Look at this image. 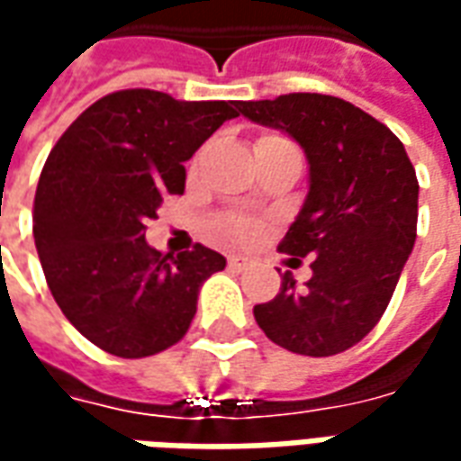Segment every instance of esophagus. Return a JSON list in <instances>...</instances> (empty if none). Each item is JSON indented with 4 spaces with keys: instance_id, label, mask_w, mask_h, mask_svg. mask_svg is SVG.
<instances>
[{
    "instance_id": "esophagus-1",
    "label": "esophagus",
    "mask_w": 461,
    "mask_h": 461,
    "mask_svg": "<svg viewBox=\"0 0 461 461\" xmlns=\"http://www.w3.org/2000/svg\"><path fill=\"white\" fill-rule=\"evenodd\" d=\"M227 264H230V269L244 271L251 267V259L249 257H241V254H231L230 259H227Z\"/></svg>"
}]
</instances>
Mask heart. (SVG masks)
Returning a JSON list of instances; mask_svg holds the SVG:
<instances>
[{
    "label": "heart",
    "mask_w": 461,
    "mask_h": 461,
    "mask_svg": "<svg viewBox=\"0 0 461 461\" xmlns=\"http://www.w3.org/2000/svg\"><path fill=\"white\" fill-rule=\"evenodd\" d=\"M269 138H274V135H269ZM221 231H224V237L234 241H254L259 240L264 227H261V221L249 220V217H230L221 224Z\"/></svg>",
    "instance_id": "heart-1"
}]
</instances>
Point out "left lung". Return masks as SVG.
I'll use <instances>...</instances> for the list:
<instances>
[{
  "instance_id": "8db88e82",
  "label": "left lung",
  "mask_w": 461,
  "mask_h": 461,
  "mask_svg": "<svg viewBox=\"0 0 461 461\" xmlns=\"http://www.w3.org/2000/svg\"><path fill=\"white\" fill-rule=\"evenodd\" d=\"M237 108L289 132L309 160V194L279 249L291 261L316 257L313 276L296 286L286 271L254 319L291 353H343L375 329L415 247V167L395 132L336 95L289 94Z\"/></svg>"
}]
</instances>
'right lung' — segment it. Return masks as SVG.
<instances>
[{"instance_id":"right-lung-1","label":"right lung","mask_w":461,"mask_h":461,"mask_svg":"<svg viewBox=\"0 0 461 461\" xmlns=\"http://www.w3.org/2000/svg\"><path fill=\"white\" fill-rule=\"evenodd\" d=\"M237 101H177L128 88L95 101L46 158L34 197V241L51 296L105 353L148 357L175 346L197 313L204 279L227 267L194 244L152 249L145 221L185 192V165Z\"/></svg>"}]
</instances>
